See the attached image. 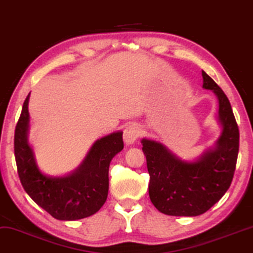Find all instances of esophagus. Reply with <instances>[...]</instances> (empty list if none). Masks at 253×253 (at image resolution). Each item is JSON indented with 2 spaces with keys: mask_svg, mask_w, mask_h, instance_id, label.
<instances>
[{
  "mask_svg": "<svg viewBox=\"0 0 253 253\" xmlns=\"http://www.w3.org/2000/svg\"><path fill=\"white\" fill-rule=\"evenodd\" d=\"M140 135V128L135 124H130L124 130V142L127 146L133 145Z\"/></svg>",
  "mask_w": 253,
  "mask_h": 253,
  "instance_id": "1",
  "label": "esophagus"
}]
</instances>
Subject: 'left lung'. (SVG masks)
Listing matches in <instances>:
<instances>
[{
  "mask_svg": "<svg viewBox=\"0 0 253 253\" xmlns=\"http://www.w3.org/2000/svg\"><path fill=\"white\" fill-rule=\"evenodd\" d=\"M203 88L218 100L220 134L213 146L195 160H183L164 143L142 139L149 172V197L160 212L169 216L202 215L216 204L231 184L237 162L239 130L231 105L222 88L202 71Z\"/></svg>",
  "mask_w": 253,
  "mask_h": 253,
  "instance_id": "left-lung-1",
  "label": "left lung"
}]
</instances>
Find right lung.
<instances>
[{
	"mask_svg": "<svg viewBox=\"0 0 253 253\" xmlns=\"http://www.w3.org/2000/svg\"><path fill=\"white\" fill-rule=\"evenodd\" d=\"M25 99L16 125L14 149L18 176L27 194L46 212L59 220H76L94 215L106 202L108 168L112 159L124 149L123 132L98 139L82 164L64 175H49L38 167L29 142L30 116Z\"/></svg>",
	"mask_w": 253,
	"mask_h": 253,
	"instance_id": "right-lung-1",
	"label": "right lung"
}]
</instances>
